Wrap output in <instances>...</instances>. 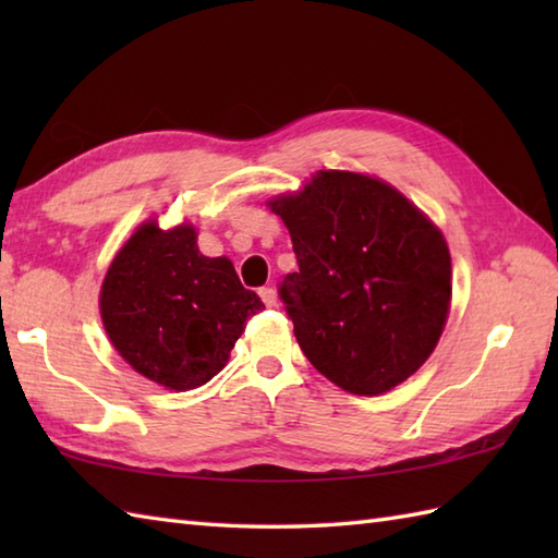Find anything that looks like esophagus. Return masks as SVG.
<instances>
[{
    "label": "esophagus",
    "instance_id": "esophagus-1",
    "mask_svg": "<svg viewBox=\"0 0 558 558\" xmlns=\"http://www.w3.org/2000/svg\"><path fill=\"white\" fill-rule=\"evenodd\" d=\"M258 298L264 300L266 306H276L278 304V294H276V290H272V288H260L258 290Z\"/></svg>",
    "mask_w": 558,
    "mask_h": 558
}]
</instances>
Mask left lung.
<instances>
[{"label": "left lung", "instance_id": "obj_1", "mask_svg": "<svg viewBox=\"0 0 558 558\" xmlns=\"http://www.w3.org/2000/svg\"><path fill=\"white\" fill-rule=\"evenodd\" d=\"M268 206L300 264L278 294L306 360L354 396H381L417 372L453 288L441 230L398 189L357 172L322 170Z\"/></svg>", "mask_w": 558, "mask_h": 558}]
</instances>
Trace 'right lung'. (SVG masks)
Wrapping results in <instances>:
<instances>
[{"label":"right lung","instance_id":"add662e5","mask_svg":"<svg viewBox=\"0 0 558 558\" xmlns=\"http://www.w3.org/2000/svg\"><path fill=\"white\" fill-rule=\"evenodd\" d=\"M260 310L264 302L242 288L230 258L198 252L192 225H141L100 290L102 326L114 350L170 390L210 381L228 364L246 318Z\"/></svg>","mask_w":558,"mask_h":558}]
</instances>
